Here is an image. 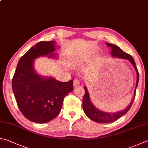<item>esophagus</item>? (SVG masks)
Here are the masks:
<instances>
[{
	"label": "esophagus",
	"instance_id": "1",
	"mask_svg": "<svg viewBox=\"0 0 148 148\" xmlns=\"http://www.w3.org/2000/svg\"><path fill=\"white\" fill-rule=\"evenodd\" d=\"M80 83V81L79 79H74V86L78 85Z\"/></svg>",
	"mask_w": 148,
	"mask_h": 148
}]
</instances>
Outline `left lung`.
Listing matches in <instances>:
<instances>
[{
  "instance_id": "8db88e82",
  "label": "left lung",
  "mask_w": 148,
  "mask_h": 148,
  "mask_svg": "<svg viewBox=\"0 0 148 148\" xmlns=\"http://www.w3.org/2000/svg\"><path fill=\"white\" fill-rule=\"evenodd\" d=\"M107 46L111 48V54L112 56L114 58H120V59H124V60H129L132 64L135 71L136 72V83L135 91H134V96L132 101H131L130 105L124 109L123 111H120L116 112H107L100 111V109L96 108L95 106L92 104L90 100L89 94H88L87 87H84V89L85 90V93L83 98V109L85 114H86L88 118H89L90 120H93L94 122L98 123H111L114 122L115 120L120 119L122 117L123 115L125 114L128 112L129 110L130 109L131 106H132L133 102L135 100V94H136V89L138 86V83L139 80V73L136 68V65L135 62V60L133 58L132 56L125 53L123 51L120 49V48L117 47L116 45H112L111 43H106Z\"/></svg>"
}]
</instances>
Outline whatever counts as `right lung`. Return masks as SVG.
<instances>
[{"instance_id":"obj_1","label":"right lung","mask_w":148,"mask_h":148,"mask_svg":"<svg viewBox=\"0 0 148 148\" xmlns=\"http://www.w3.org/2000/svg\"><path fill=\"white\" fill-rule=\"evenodd\" d=\"M55 41H40L20 58L12 79V88L21 112L32 122L43 123L60 113L63 100L73 90V81L43 77L34 68L35 59L56 57Z\"/></svg>"}]
</instances>
